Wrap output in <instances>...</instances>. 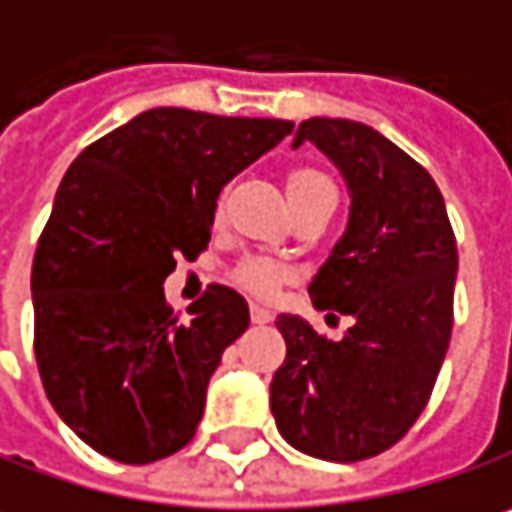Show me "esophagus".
Here are the masks:
<instances>
[{
    "label": "esophagus",
    "instance_id": "34e87169",
    "mask_svg": "<svg viewBox=\"0 0 512 512\" xmlns=\"http://www.w3.org/2000/svg\"><path fill=\"white\" fill-rule=\"evenodd\" d=\"M269 318H272V313H269L266 307H257V304H252V321H255V324H266Z\"/></svg>",
    "mask_w": 512,
    "mask_h": 512
}]
</instances>
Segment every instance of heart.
I'll use <instances>...</instances> for the list:
<instances>
[{
    "mask_svg": "<svg viewBox=\"0 0 512 512\" xmlns=\"http://www.w3.org/2000/svg\"><path fill=\"white\" fill-rule=\"evenodd\" d=\"M327 191H336L333 182L321 173V170H313V167H295L289 170L286 176V194H289V202L295 199H304V196H316V194H327ZM284 278V269L266 257H246L234 266V281L255 292L260 298H269L278 284Z\"/></svg>",
    "mask_w": 512,
    "mask_h": 512,
    "instance_id": "heart-1",
    "label": "heart"
}]
</instances>
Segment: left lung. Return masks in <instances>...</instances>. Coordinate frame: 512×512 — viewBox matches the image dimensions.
<instances>
[{
    "label": "left lung",
    "instance_id": "8db88e82",
    "mask_svg": "<svg viewBox=\"0 0 512 512\" xmlns=\"http://www.w3.org/2000/svg\"><path fill=\"white\" fill-rule=\"evenodd\" d=\"M304 141L342 170L350 191L345 234L310 298L353 324L333 342L281 313L286 359L269 403L289 446L353 464L406 437L432 397L452 336L458 246L435 179L368 124L310 118L292 147Z\"/></svg>",
    "mask_w": 512,
    "mask_h": 512
}]
</instances>
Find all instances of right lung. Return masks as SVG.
I'll return each mask as SVG.
<instances>
[{
  "label": "right lung",
  "instance_id": "obj_1",
  "mask_svg": "<svg viewBox=\"0 0 512 512\" xmlns=\"http://www.w3.org/2000/svg\"><path fill=\"white\" fill-rule=\"evenodd\" d=\"M289 133L281 118L159 106L66 170L31 269L34 353L54 411L95 452L150 464L196 435L249 304L211 284L179 318L162 284L176 257L208 249L223 185Z\"/></svg>",
  "mask_w": 512,
  "mask_h": 512
}]
</instances>
